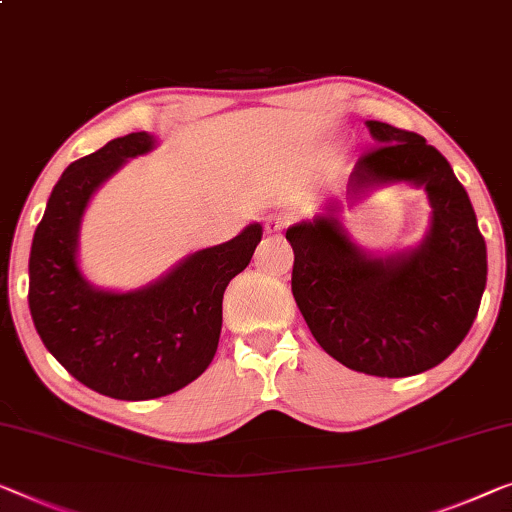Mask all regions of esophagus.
Returning <instances> with one entry per match:
<instances>
[{"mask_svg":"<svg viewBox=\"0 0 512 512\" xmlns=\"http://www.w3.org/2000/svg\"><path fill=\"white\" fill-rule=\"evenodd\" d=\"M282 227H285V220H282L280 216H273V218L266 220V232H269V234L282 232Z\"/></svg>","mask_w":512,"mask_h":512,"instance_id":"34e87169","label":"esophagus"}]
</instances>
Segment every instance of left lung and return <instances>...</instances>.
Here are the masks:
<instances>
[{"label":"left lung","instance_id":"8db88e82","mask_svg":"<svg viewBox=\"0 0 512 512\" xmlns=\"http://www.w3.org/2000/svg\"><path fill=\"white\" fill-rule=\"evenodd\" d=\"M375 147L358 158L352 197L375 183L425 186L432 227L416 250L368 257L335 218L287 230L292 294L326 354L375 377H411L451 356L478 315L487 248L467 190L425 137L368 121Z\"/></svg>","mask_w":512,"mask_h":512}]
</instances>
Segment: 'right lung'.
I'll use <instances>...</instances> for the list:
<instances>
[{
    "label": "right lung",
    "mask_w": 512,
    "mask_h": 512,
    "mask_svg": "<svg viewBox=\"0 0 512 512\" xmlns=\"http://www.w3.org/2000/svg\"><path fill=\"white\" fill-rule=\"evenodd\" d=\"M151 147L149 133H131L68 165L52 188L29 255V310L43 345L80 384L117 400L163 398L209 368L225 289L262 241V225L255 223L137 292L91 287L75 257L82 213L124 160Z\"/></svg>",
    "instance_id": "obj_1"
}]
</instances>
